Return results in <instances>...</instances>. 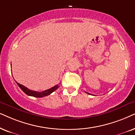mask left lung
Segmentation results:
<instances>
[{"instance_id": "8db88e82", "label": "left lung", "mask_w": 135, "mask_h": 135, "mask_svg": "<svg viewBox=\"0 0 135 135\" xmlns=\"http://www.w3.org/2000/svg\"><path fill=\"white\" fill-rule=\"evenodd\" d=\"M88 94H89V93H88Z\"/></svg>"}]
</instances>
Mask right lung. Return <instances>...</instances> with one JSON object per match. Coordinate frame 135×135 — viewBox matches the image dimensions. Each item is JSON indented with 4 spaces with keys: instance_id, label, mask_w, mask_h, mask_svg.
I'll list each match as a JSON object with an SVG mask.
<instances>
[{
    "instance_id": "right-lung-1",
    "label": "right lung",
    "mask_w": 135,
    "mask_h": 135,
    "mask_svg": "<svg viewBox=\"0 0 135 135\" xmlns=\"http://www.w3.org/2000/svg\"><path fill=\"white\" fill-rule=\"evenodd\" d=\"M11 67H12V65H11ZM16 83H17V84L18 85L19 87L20 88V89L25 93V94H26L27 95H28V96H30L36 97V98H42V97L48 96V95L51 94L52 93H53L54 91H55L59 88V84H57V85L54 86V87L51 88H50L49 89L43 91L42 92H37V91L30 90V89L27 88L26 87H25V86L22 85V84H20V83H17V81H16Z\"/></svg>"
}]
</instances>
